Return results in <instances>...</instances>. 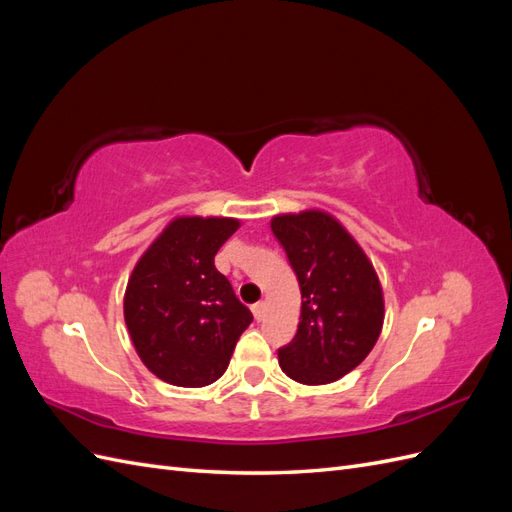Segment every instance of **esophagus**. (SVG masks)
Here are the masks:
<instances>
[{"label":"esophagus","mask_w":512,"mask_h":512,"mask_svg":"<svg viewBox=\"0 0 512 512\" xmlns=\"http://www.w3.org/2000/svg\"><path fill=\"white\" fill-rule=\"evenodd\" d=\"M265 312H267V305L262 303V301H258V303H254V305H252V314H254V318H256V320H262V318H265Z\"/></svg>","instance_id":"1"}]
</instances>
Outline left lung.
Segmentation results:
<instances>
[{
    "mask_svg": "<svg viewBox=\"0 0 512 512\" xmlns=\"http://www.w3.org/2000/svg\"><path fill=\"white\" fill-rule=\"evenodd\" d=\"M271 230L303 299L297 335L277 350L280 367L301 384L335 382L361 365L380 337L384 299L374 265L324 211L275 215Z\"/></svg>",
    "mask_w": 512,
    "mask_h": 512,
    "instance_id": "1",
    "label": "left lung"
}]
</instances>
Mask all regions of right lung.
I'll use <instances>...</instances> for the list:
<instances>
[{
  "label": "right lung",
  "instance_id": "obj_1",
  "mask_svg": "<svg viewBox=\"0 0 512 512\" xmlns=\"http://www.w3.org/2000/svg\"><path fill=\"white\" fill-rule=\"evenodd\" d=\"M232 218H177L136 262L123 297L132 344L151 374L198 389L218 380L254 320L215 269Z\"/></svg>",
  "mask_w": 512,
  "mask_h": 512
}]
</instances>
